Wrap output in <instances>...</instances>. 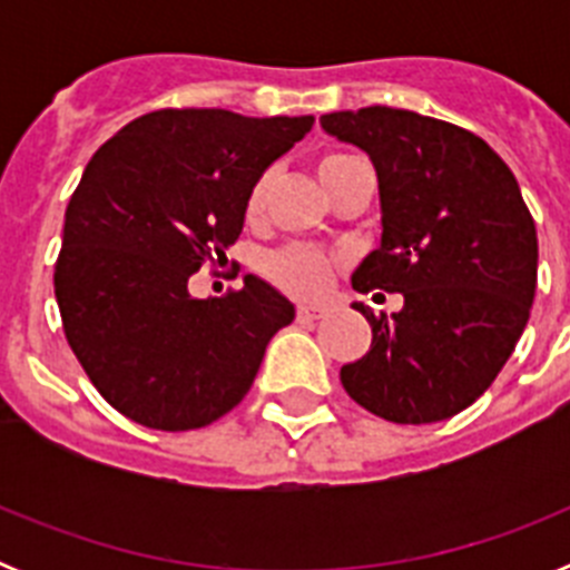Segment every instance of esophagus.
Masks as SVG:
<instances>
[{
    "mask_svg": "<svg viewBox=\"0 0 570 570\" xmlns=\"http://www.w3.org/2000/svg\"><path fill=\"white\" fill-rule=\"evenodd\" d=\"M322 314H325V311L316 308V305H296V322H299V325H311V322L322 320Z\"/></svg>",
    "mask_w": 570,
    "mask_h": 570,
    "instance_id": "obj_1",
    "label": "esophagus"
}]
</instances>
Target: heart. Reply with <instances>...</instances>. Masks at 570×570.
Returning a JSON list of instances; mask_svg holds the SVG:
<instances>
[{
	"mask_svg": "<svg viewBox=\"0 0 570 570\" xmlns=\"http://www.w3.org/2000/svg\"><path fill=\"white\" fill-rule=\"evenodd\" d=\"M356 163H362V159H356L351 154H342V150L325 154L320 159V165H316L322 185L331 190L336 185V179L347 168H354ZM271 185H274V170H262L254 179V185H250L248 196H245V219L248 223H259L265 208H268ZM340 259V254H328V250L316 248V245L294 242V245H285V248L265 256L262 259V274L268 276L276 288L285 291V294L299 296V299H316V296L328 291Z\"/></svg>",
	"mask_w": 570,
	"mask_h": 570,
	"instance_id": "obj_1",
	"label": "heart"
}]
</instances>
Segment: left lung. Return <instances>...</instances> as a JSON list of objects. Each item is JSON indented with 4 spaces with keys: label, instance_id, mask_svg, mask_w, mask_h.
Segmentation results:
<instances>
[{
    "label": "left lung",
    "instance_id": "obj_1",
    "mask_svg": "<svg viewBox=\"0 0 570 570\" xmlns=\"http://www.w3.org/2000/svg\"><path fill=\"white\" fill-rule=\"evenodd\" d=\"M371 156L382 242L354 274L360 294H402L400 314L354 308L371 351L342 365L347 396L400 425L465 411L485 394L528 325L537 291V228L517 176L465 128L371 105L320 119Z\"/></svg>",
    "mask_w": 570,
    "mask_h": 570
}]
</instances>
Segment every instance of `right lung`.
Returning <instances> with one entry per match:
<instances>
[{"instance_id": "1", "label": "right lung", "mask_w": 570, "mask_h": 570, "mask_svg": "<svg viewBox=\"0 0 570 570\" xmlns=\"http://www.w3.org/2000/svg\"><path fill=\"white\" fill-rule=\"evenodd\" d=\"M314 116L163 108L90 156L53 271L65 340L108 405L156 431L225 416L294 305L259 276L196 299L188 279L239 239L256 176Z\"/></svg>"}]
</instances>
